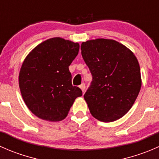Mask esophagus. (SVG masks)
<instances>
[{
	"instance_id": "1",
	"label": "esophagus",
	"mask_w": 159,
	"mask_h": 159,
	"mask_svg": "<svg viewBox=\"0 0 159 159\" xmlns=\"http://www.w3.org/2000/svg\"><path fill=\"white\" fill-rule=\"evenodd\" d=\"M80 89H81V91H82V92L84 93V91H85V84H81V85H80Z\"/></svg>"
}]
</instances>
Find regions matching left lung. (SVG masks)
I'll use <instances>...</instances> for the list:
<instances>
[{
  "mask_svg": "<svg viewBox=\"0 0 159 159\" xmlns=\"http://www.w3.org/2000/svg\"><path fill=\"white\" fill-rule=\"evenodd\" d=\"M81 49L92 75L91 87L84 94L91 115L104 122L122 118L142 87L135 55L124 44L105 38L82 42Z\"/></svg>",
  "mask_w": 159,
  "mask_h": 159,
  "instance_id": "8db88e82",
  "label": "left lung"
}]
</instances>
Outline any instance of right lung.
Masks as SVG:
<instances>
[{
  "label": "right lung",
  "mask_w": 159,
  "mask_h": 159,
  "mask_svg": "<svg viewBox=\"0 0 159 159\" xmlns=\"http://www.w3.org/2000/svg\"><path fill=\"white\" fill-rule=\"evenodd\" d=\"M79 44L52 38L27 55L19 72V88L25 105L43 120L60 121L68 115L82 91L71 84L68 67L78 55Z\"/></svg>",
  "instance_id": "1"
}]
</instances>
